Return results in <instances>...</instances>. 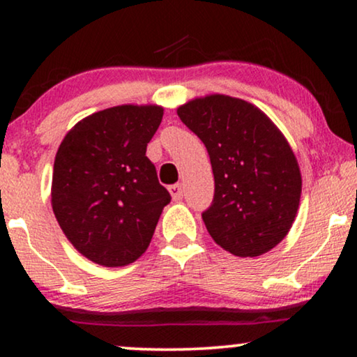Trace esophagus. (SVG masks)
Wrapping results in <instances>:
<instances>
[{"label":"esophagus","mask_w":357,"mask_h":357,"mask_svg":"<svg viewBox=\"0 0 357 357\" xmlns=\"http://www.w3.org/2000/svg\"><path fill=\"white\" fill-rule=\"evenodd\" d=\"M169 192H170V197H172L174 202H180V199L183 198V188L182 185H170L169 187Z\"/></svg>","instance_id":"1"}]
</instances>
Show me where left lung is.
Listing matches in <instances>:
<instances>
[{"label":"left lung","instance_id":"left-lung-1","mask_svg":"<svg viewBox=\"0 0 357 357\" xmlns=\"http://www.w3.org/2000/svg\"><path fill=\"white\" fill-rule=\"evenodd\" d=\"M180 120L206 146L214 199L203 213L213 241L236 257H260L287 236L302 177L281 130L250 102L224 94L188 100Z\"/></svg>","mask_w":357,"mask_h":357}]
</instances>
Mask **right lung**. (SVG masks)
Masks as SVG:
<instances>
[{
    "label": "right lung",
    "instance_id": "obj_1",
    "mask_svg": "<svg viewBox=\"0 0 357 357\" xmlns=\"http://www.w3.org/2000/svg\"><path fill=\"white\" fill-rule=\"evenodd\" d=\"M162 115L155 104L96 112L77 121L56 151L53 213L73 247L97 265L115 268L138 260L170 203L146 158Z\"/></svg>",
    "mask_w": 357,
    "mask_h": 357
}]
</instances>
